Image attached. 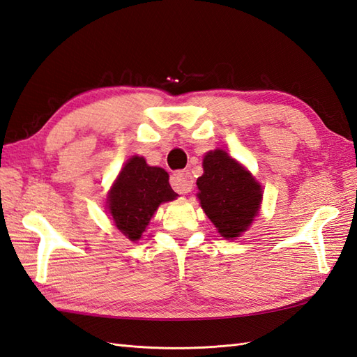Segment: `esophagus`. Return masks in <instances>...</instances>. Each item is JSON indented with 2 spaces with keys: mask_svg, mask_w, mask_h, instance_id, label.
Here are the masks:
<instances>
[{
  "mask_svg": "<svg viewBox=\"0 0 357 357\" xmlns=\"http://www.w3.org/2000/svg\"><path fill=\"white\" fill-rule=\"evenodd\" d=\"M171 186L178 194H188L194 186L192 176H190L189 171H178L176 174H172Z\"/></svg>",
  "mask_w": 357,
  "mask_h": 357,
  "instance_id": "1",
  "label": "esophagus"
}]
</instances>
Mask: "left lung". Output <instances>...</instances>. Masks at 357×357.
<instances>
[{"label": "left lung", "instance_id": "1", "mask_svg": "<svg viewBox=\"0 0 357 357\" xmlns=\"http://www.w3.org/2000/svg\"><path fill=\"white\" fill-rule=\"evenodd\" d=\"M198 177V198L221 236L233 239L248 229L262 202V188L251 174L222 150L208 151Z\"/></svg>", "mask_w": 357, "mask_h": 357}]
</instances>
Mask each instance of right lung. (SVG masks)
I'll list each match as a JSON object with an SVG mask.
<instances>
[{"mask_svg": "<svg viewBox=\"0 0 357 357\" xmlns=\"http://www.w3.org/2000/svg\"><path fill=\"white\" fill-rule=\"evenodd\" d=\"M168 180L167 171L149 167L139 155L121 171L109 192L107 206L115 225L130 241L141 238L160 203L177 198Z\"/></svg>", "mask_w": 357, "mask_h": 357, "instance_id": "1", "label": "right lung"}]
</instances>
